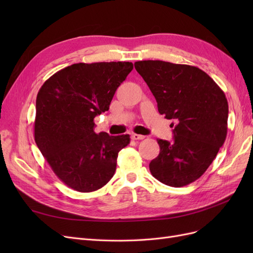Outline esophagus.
I'll return each instance as SVG.
<instances>
[{"label": "esophagus", "instance_id": "esophagus-1", "mask_svg": "<svg viewBox=\"0 0 253 253\" xmlns=\"http://www.w3.org/2000/svg\"><path fill=\"white\" fill-rule=\"evenodd\" d=\"M132 139L134 140H142L144 139L143 135H139V134H132Z\"/></svg>", "mask_w": 253, "mask_h": 253}]
</instances>
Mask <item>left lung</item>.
<instances>
[{"mask_svg":"<svg viewBox=\"0 0 253 253\" xmlns=\"http://www.w3.org/2000/svg\"><path fill=\"white\" fill-rule=\"evenodd\" d=\"M134 65L154 95L158 112L175 121L173 141L157 140L160 152L150 163V171L167 186H187L206 172L225 142V93L196 66L160 60Z\"/></svg>","mask_w":253,"mask_h":253,"instance_id":"obj_1","label":"left lung"}]
</instances>
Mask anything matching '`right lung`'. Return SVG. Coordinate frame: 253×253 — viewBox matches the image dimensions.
Wrapping results in <instances>:
<instances>
[{"label": "right lung", "mask_w": 253, "mask_h": 253, "mask_svg": "<svg viewBox=\"0 0 253 253\" xmlns=\"http://www.w3.org/2000/svg\"><path fill=\"white\" fill-rule=\"evenodd\" d=\"M132 62L76 63L53 74L36 100L35 141L57 177L78 192L110 181L129 135L94 131L97 115L109 111Z\"/></svg>", "instance_id": "add662e5"}]
</instances>
